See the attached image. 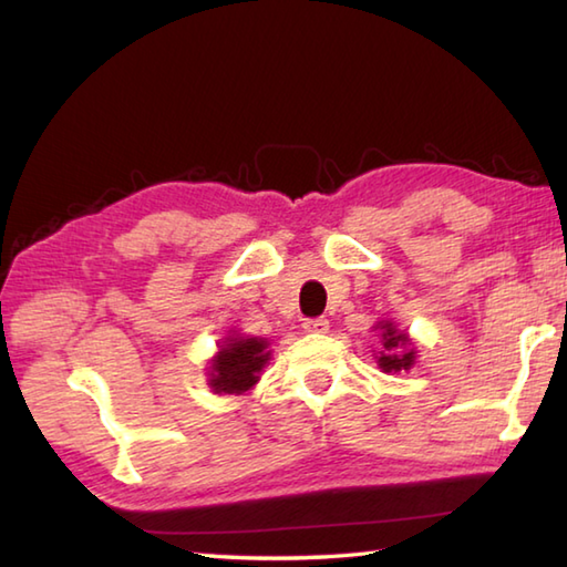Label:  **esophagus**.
<instances>
[{
    "instance_id": "esophagus-1",
    "label": "esophagus",
    "mask_w": 567,
    "mask_h": 567,
    "mask_svg": "<svg viewBox=\"0 0 567 567\" xmlns=\"http://www.w3.org/2000/svg\"><path fill=\"white\" fill-rule=\"evenodd\" d=\"M302 329H305L307 333H327V331H329V319H323V317H317V319H305Z\"/></svg>"
}]
</instances>
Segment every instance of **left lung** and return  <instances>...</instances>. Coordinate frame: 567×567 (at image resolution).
<instances>
[{
  "mask_svg": "<svg viewBox=\"0 0 567 567\" xmlns=\"http://www.w3.org/2000/svg\"><path fill=\"white\" fill-rule=\"evenodd\" d=\"M382 333V348L384 353H380L378 363L384 372H400V370H409L414 363V351H404L406 346V336L396 331L392 323H380Z\"/></svg>",
  "mask_w": 567,
  "mask_h": 567,
  "instance_id": "obj_1",
  "label": "left lung"
}]
</instances>
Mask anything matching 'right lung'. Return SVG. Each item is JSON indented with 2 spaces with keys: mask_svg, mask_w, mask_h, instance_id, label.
<instances>
[{
  "mask_svg": "<svg viewBox=\"0 0 567 567\" xmlns=\"http://www.w3.org/2000/svg\"><path fill=\"white\" fill-rule=\"evenodd\" d=\"M265 348H268V341L262 339L228 341L214 358L212 388L224 394L250 390L258 382L262 365L268 363L270 353H265Z\"/></svg>",
  "mask_w": 567,
  "mask_h": 567,
  "instance_id": "obj_1",
  "label": "right lung"
}]
</instances>
